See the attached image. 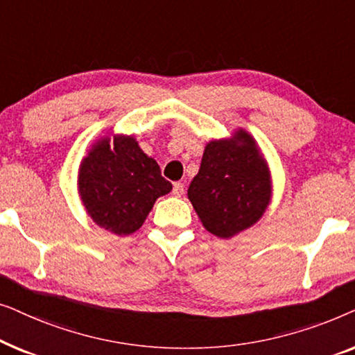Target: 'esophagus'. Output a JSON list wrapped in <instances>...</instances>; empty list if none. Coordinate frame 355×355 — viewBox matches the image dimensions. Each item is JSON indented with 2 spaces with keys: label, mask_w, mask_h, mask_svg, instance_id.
Returning a JSON list of instances; mask_svg holds the SVG:
<instances>
[{
  "label": "esophagus",
  "mask_w": 355,
  "mask_h": 355,
  "mask_svg": "<svg viewBox=\"0 0 355 355\" xmlns=\"http://www.w3.org/2000/svg\"><path fill=\"white\" fill-rule=\"evenodd\" d=\"M173 193L176 197H181L184 193V184L182 182H174L173 184Z\"/></svg>",
  "instance_id": "1"
}]
</instances>
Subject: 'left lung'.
<instances>
[{"label":"left lung","instance_id":"obj_1","mask_svg":"<svg viewBox=\"0 0 355 355\" xmlns=\"http://www.w3.org/2000/svg\"><path fill=\"white\" fill-rule=\"evenodd\" d=\"M187 197L205 230L221 239L255 225L271 200V179L254 137L239 129L208 142Z\"/></svg>","mask_w":355,"mask_h":355}]
</instances>
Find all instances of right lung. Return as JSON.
Instances as JSON below:
<instances>
[{
    "label": "right lung",
    "mask_w": 355,
    "mask_h": 355,
    "mask_svg": "<svg viewBox=\"0 0 355 355\" xmlns=\"http://www.w3.org/2000/svg\"><path fill=\"white\" fill-rule=\"evenodd\" d=\"M77 184L92 220L118 236L137 231L155 200L173 189L132 135H116L113 148L108 137L94 144L82 159Z\"/></svg>",
    "instance_id": "right-lung-1"
}]
</instances>
